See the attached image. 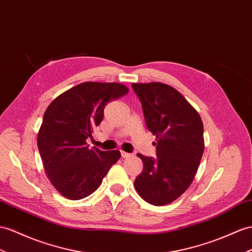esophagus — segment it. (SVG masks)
<instances>
[{"mask_svg": "<svg viewBox=\"0 0 252 252\" xmlns=\"http://www.w3.org/2000/svg\"><path fill=\"white\" fill-rule=\"evenodd\" d=\"M132 156L131 153H127V152H125V151H121V157L124 158H130Z\"/></svg>", "mask_w": 252, "mask_h": 252, "instance_id": "1", "label": "esophagus"}]
</instances>
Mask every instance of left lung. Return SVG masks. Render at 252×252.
<instances>
[{
	"label": "left lung",
	"instance_id": "obj_1",
	"mask_svg": "<svg viewBox=\"0 0 252 252\" xmlns=\"http://www.w3.org/2000/svg\"><path fill=\"white\" fill-rule=\"evenodd\" d=\"M146 126L157 138V158L138 153L144 169L134 186L145 201L165 205L189 188L204 151L199 113L176 88L159 82L133 83Z\"/></svg>",
	"mask_w": 252,
	"mask_h": 252
}]
</instances>
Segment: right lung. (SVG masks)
Wrapping results in <instances>:
<instances>
[{"instance_id":"right-lung-1","label":"right lung","mask_w":252,"mask_h":252,"mask_svg":"<svg viewBox=\"0 0 252 252\" xmlns=\"http://www.w3.org/2000/svg\"><path fill=\"white\" fill-rule=\"evenodd\" d=\"M120 83L84 82L55 98L43 115L37 145L50 182L63 197L80 200L98 189L121 154L86 143L103 120L107 102L126 94Z\"/></svg>"}]
</instances>
